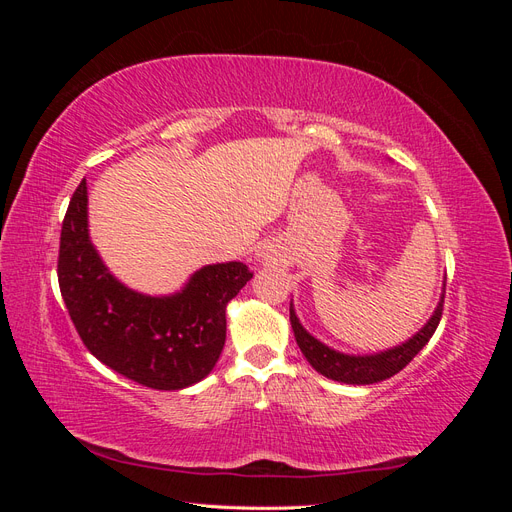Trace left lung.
Returning <instances> with one entry per match:
<instances>
[{
  "label": "left lung",
  "instance_id": "left-lung-1",
  "mask_svg": "<svg viewBox=\"0 0 512 512\" xmlns=\"http://www.w3.org/2000/svg\"><path fill=\"white\" fill-rule=\"evenodd\" d=\"M442 309H444V294L433 312L431 320L425 324V327L418 331L412 339H408L406 344H401L397 348H391L380 354H369V356H350L342 354L337 350H331L329 346L320 344L316 337L309 335L294 314V309L290 305V324L294 331V339L305 354V359L309 361L318 374L327 376L337 382H346V384H374L380 380L391 378L399 374L414 356L423 350V346L429 342L431 335L436 333L440 318H442Z\"/></svg>",
  "mask_w": 512,
  "mask_h": 512
}]
</instances>
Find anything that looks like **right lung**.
<instances>
[{"label": "right lung", "mask_w": 512, "mask_h": 512, "mask_svg": "<svg viewBox=\"0 0 512 512\" xmlns=\"http://www.w3.org/2000/svg\"><path fill=\"white\" fill-rule=\"evenodd\" d=\"M243 262L196 271L173 297H145L106 271L87 232V183L61 224L57 277L76 333L117 374L158 391L203 380L226 342V305L252 280Z\"/></svg>", "instance_id": "obj_1"}]
</instances>
